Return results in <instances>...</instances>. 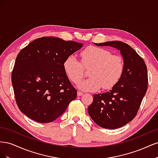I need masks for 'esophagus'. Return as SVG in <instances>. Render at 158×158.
Here are the masks:
<instances>
[{"label":"esophagus","mask_w":158,"mask_h":158,"mask_svg":"<svg viewBox=\"0 0 158 158\" xmlns=\"http://www.w3.org/2000/svg\"><path fill=\"white\" fill-rule=\"evenodd\" d=\"M82 95H83V93L82 92H80V91H78V92H77L78 96H82Z\"/></svg>","instance_id":"34e87169"}]
</instances>
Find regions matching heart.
I'll return each mask as SVG.
<instances>
[{"mask_svg":"<svg viewBox=\"0 0 158 158\" xmlns=\"http://www.w3.org/2000/svg\"><path fill=\"white\" fill-rule=\"evenodd\" d=\"M81 63L73 55L66 58L63 67L69 78L74 84L78 83L85 76V70L89 69L90 77L78 84L79 89L94 92L100 88L111 89L122 77L125 64L122 56L112 55L104 48L90 46L80 54Z\"/></svg>","mask_w":158,"mask_h":158,"instance_id":"b5f03b06","label":"heart"}]
</instances>
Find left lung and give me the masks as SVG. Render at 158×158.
Listing matches in <instances>:
<instances>
[{"mask_svg":"<svg viewBox=\"0 0 158 158\" xmlns=\"http://www.w3.org/2000/svg\"><path fill=\"white\" fill-rule=\"evenodd\" d=\"M120 51L125 69L118 83L109 92L94 95L88 111L93 121L104 128L123 127L135 117L148 88L147 67L144 60L128 44L119 41L95 44Z\"/></svg>","mask_w":158,"mask_h":158,"instance_id":"left-lung-1","label":"left lung"}]
</instances>
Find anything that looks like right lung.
<instances>
[{
	"label": "right lung",
	"mask_w": 158,
	"mask_h": 158,
	"mask_svg": "<svg viewBox=\"0 0 158 158\" xmlns=\"http://www.w3.org/2000/svg\"><path fill=\"white\" fill-rule=\"evenodd\" d=\"M82 46L78 42L44 37L19 52L12 84L17 106L25 115L41 123L54 121L76 99L77 90L66 76L63 64Z\"/></svg>",
	"instance_id": "obj_1"
}]
</instances>
